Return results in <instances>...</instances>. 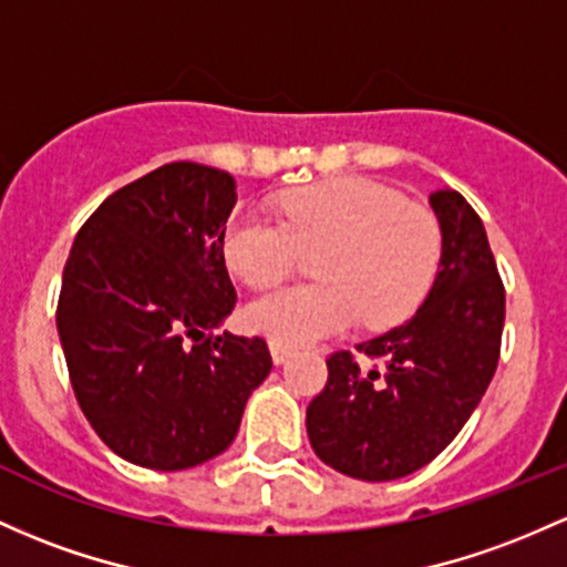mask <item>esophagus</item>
Returning a JSON list of instances; mask_svg holds the SVG:
<instances>
[{
  "label": "esophagus",
  "mask_w": 567,
  "mask_h": 567,
  "mask_svg": "<svg viewBox=\"0 0 567 567\" xmlns=\"http://www.w3.org/2000/svg\"><path fill=\"white\" fill-rule=\"evenodd\" d=\"M269 350H271V358H274V363H277V365L285 363V360L293 354V347L282 344V341H269Z\"/></svg>",
  "instance_id": "obj_1"
}]
</instances>
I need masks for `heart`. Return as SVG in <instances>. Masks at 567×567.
<instances>
[{"label":"heart","instance_id":"heart-1","mask_svg":"<svg viewBox=\"0 0 567 567\" xmlns=\"http://www.w3.org/2000/svg\"><path fill=\"white\" fill-rule=\"evenodd\" d=\"M279 220L241 213L228 220L223 255L250 288H271L315 255L317 285H293L255 298L245 322L282 344L341 333L363 317L369 328L406 320L425 298L441 255V228L422 204L388 185L333 177L279 202Z\"/></svg>","mask_w":567,"mask_h":567}]
</instances>
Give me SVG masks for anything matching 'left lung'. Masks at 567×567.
Instances as JSON below:
<instances>
[{
	"label": "left lung",
	"mask_w": 567,
	"mask_h": 567,
	"mask_svg": "<svg viewBox=\"0 0 567 567\" xmlns=\"http://www.w3.org/2000/svg\"><path fill=\"white\" fill-rule=\"evenodd\" d=\"M441 226L439 274L412 320L328 358L307 409L309 444L326 465L363 482L420 471L468 422L501 358L506 290L482 217L457 190L431 193Z\"/></svg>",
	"instance_id": "8db88e82"
}]
</instances>
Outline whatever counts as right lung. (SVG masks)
<instances>
[{
  "label": "right lung",
  "instance_id": "right-lung-1",
  "mask_svg": "<svg viewBox=\"0 0 567 567\" xmlns=\"http://www.w3.org/2000/svg\"><path fill=\"white\" fill-rule=\"evenodd\" d=\"M234 204L231 174L174 161L104 198L66 258L55 326L74 398L142 468L226 452L271 371L260 336H213L236 303L223 255Z\"/></svg>",
  "mask_w": 567,
  "mask_h": 567
}]
</instances>
